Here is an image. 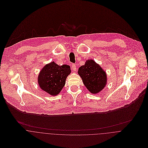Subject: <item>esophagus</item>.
I'll use <instances>...</instances> for the list:
<instances>
[{"label": "esophagus", "mask_w": 148, "mask_h": 148, "mask_svg": "<svg viewBox=\"0 0 148 148\" xmlns=\"http://www.w3.org/2000/svg\"><path fill=\"white\" fill-rule=\"evenodd\" d=\"M72 69L73 71H76V64H73L72 65Z\"/></svg>", "instance_id": "obj_1"}]
</instances>
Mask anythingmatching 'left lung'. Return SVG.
<instances>
[{
	"instance_id": "1",
	"label": "left lung",
	"mask_w": 148,
	"mask_h": 148,
	"mask_svg": "<svg viewBox=\"0 0 148 148\" xmlns=\"http://www.w3.org/2000/svg\"><path fill=\"white\" fill-rule=\"evenodd\" d=\"M77 73L91 93L97 94L106 87L107 83L106 72L93 60H87L84 65L79 68Z\"/></svg>"
}]
</instances>
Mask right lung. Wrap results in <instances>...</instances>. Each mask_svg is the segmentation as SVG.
<instances>
[{
  "label": "right lung",
  "instance_id": "add662e5",
  "mask_svg": "<svg viewBox=\"0 0 148 148\" xmlns=\"http://www.w3.org/2000/svg\"><path fill=\"white\" fill-rule=\"evenodd\" d=\"M71 72L69 65H59L52 62L44 66L40 71L38 77L39 86L49 95L56 96L62 90Z\"/></svg>",
  "mask_w": 148,
  "mask_h": 148
}]
</instances>
